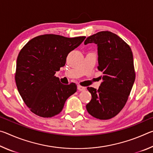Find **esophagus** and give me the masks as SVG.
I'll return each instance as SVG.
<instances>
[{"label":"esophagus","mask_w":153,"mask_h":153,"mask_svg":"<svg viewBox=\"0 0 153 153\" xmlns=\"http://www.w3.org/2000/svg\"><path fill=\"white\" fill-rule=\"evenodd\" d=\"M77 89H78L79 91H84V90H86V88L79 85V86H77Z\"/></svg>","instance_id":"obj_1"}]
</instances>
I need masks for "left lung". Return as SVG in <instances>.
<instances>
[{"label": "left lung", "mask_w": 153, "mask_h": 153, "mask_svg": "<svg viewBox=\"0 0 153 153\" xmlns=\"http://www.w3.org/2000/svg\"><path fill=\"white\" fill-rule=\"evenodd\" d=\"M98 46V69L104 76L98 89L88 87L92 99L86 109L92 117L106 120L123 109L135 81L131 48L115 33L102 31L88 37L84 44Z\"/></svg>", "instance_id": "8db88e82"}]
</instances>
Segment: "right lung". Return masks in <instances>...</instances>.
Listing matches in <instances>:
<instances>
[{
    "label": "right lung",
    "instance_id": "1",
    "mask_svg": "<svg viewBox=\"0 0 153 153\" xmlns=\"http://www.w3.org/2000/svg\"><path fill=\"white\" fill-rule=\"evenodd\" d=\"M85 38L40 35L30 40L20 51L15 82L25 104L35 115L42 117L58 115L66 100L77 91L75 83L63 84L55 74L65 65L68 54Z\"/></svg>",
    "mask_w": 153,
    "mask_h": 153
}]
</instances>
